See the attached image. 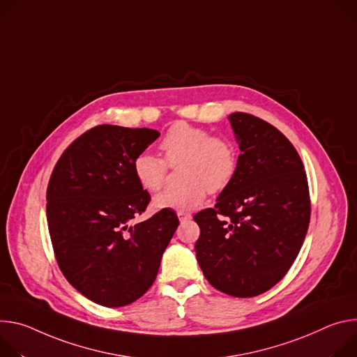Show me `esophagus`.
<instances>
[{"instance_id": "34e87169", "label": "esophagus", "mask_w": 357, "mask_h": 357, "mask_svg": "<svg viewBox=\"0 0 357 357\" xmlns=\"http://www.w3.org/2000/svg\"><path fill=\"white\" fill-rule=\"evenodd\" d=\"M177 215H178V218H180L181 222H183V221H188V220L191 218V214H190V213H185V211H178Z\"/></svg>"}]
</instances>
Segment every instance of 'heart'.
Returning <instances> with one entry per match:
<instances>
[{
  "label": "heart",
  "mask_w": 357,
  "mask_h": 357,
  "mask_svg": "<svg viewBox=\"0 0 357 357\" xmlns=\"http://www.w3.org/2000/svg\"><path fill=\"white\" fill-rule=\"evenodd\" d=\"M160 150L163 158L149 151L135 157L133 174L137 183L144 190L155 192L163 187L169 166L181 162L180 174L187 181L158 194L154 199L157 208L183 211L199 207L204 203L208 190H225L238 170V150L231 139L185 122L174 123L166 132Z\"/></svg>",
  "instance_id": "1"
}]
</instances>
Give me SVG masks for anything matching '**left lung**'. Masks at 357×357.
I'll return each instance as SVG.
<instances>
[{
    "label": "left lung",
    "mask_w": 357,
    "mask_h": 357,
    "mask_svg": "<svg viewBox=\"0 0 357 357\" xmlns=\"http://www.w3.org/2000/svg\"><path fill=\"white\" fill-rule=\"evenodd\" d=\"M241 154L213 208L194 215L197 261L207 281L235 298L278 284L295 262L310 221L307 177L294 144L262 119L229 117Z\"/></svg>",
    "instance_id": "8db88e82"
}]
</instances>
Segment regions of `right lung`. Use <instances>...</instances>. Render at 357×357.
<instances>
[{"instance_id": "right-lung-1", "label": "right lung", "mask_w": 357, "mask_h": 357, "mask_svg": "<svg viewBox=\"0 0 357 357\" xmlns=\"http://www.w3.org/2000/svg\"><path fill=\"white\" fill-rule=\"evenodd\" d=\"M158 136L99 125L75 139L52 170L47 220L55 259L68 282L95 303L119 307L143 296L180 224L165 208L135 222L151 199L133 160Z\"/></svg>"}]
</instances>
